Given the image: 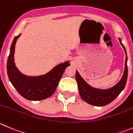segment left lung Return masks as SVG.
Segmentation results:
<instances>
[{"label": "left lung", "mask_w": 133, "mask_h": 133, "mask_svg": "<svg viewBox=\"0 0 133 133\" xmlns=\"http://www.w3.org/2000/svg\"><path fill=\"white\" fill-rule=\"evenodd\" d=\"M120 44L123 47L126 55L125 62V69L123 75L120 81L113 87L109 89L95 88L90 85H89L83 78H82L78 72L76 71V81L78 85V91L81 98L85 102L90 104L91 105L97 107H103L110 103L117 97L119 95L124 89L125 86L126 82L128 75V69H127V56L125 46L122 44V40L119 38Z\"/></svg>", "instance_id": "obj_1"}]
</instances>
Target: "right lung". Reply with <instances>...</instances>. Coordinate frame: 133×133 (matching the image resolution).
Wrapping results in <instances>:
<instances>
[{
    "mask_svg": "<svg viewBox=\"0 0 133 133\" xmlns=\"http://www.w3.org/2000/svg\"><path fill=\"white\" fill-rule=\"evenodd\" d=\"M19 35L14 38L7 61L8 78L15 90L21 96L30 101H39L47 99L54 94L65 71L70 65L69 61L59 64L45 75L31 77L23 74L15 66L14 52L15 43Z\"/></svg>",
    "mask_w": 133,
    "mask_h": 133,
    "instance_id": "obj_1",
    "label": "right lung"
}]
</instances>
